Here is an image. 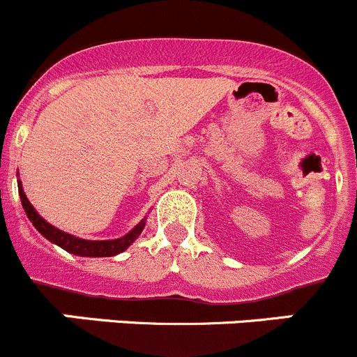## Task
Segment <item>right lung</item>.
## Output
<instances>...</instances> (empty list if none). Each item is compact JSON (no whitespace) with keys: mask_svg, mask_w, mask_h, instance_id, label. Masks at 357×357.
Returning <instances> with one entry per match:
<instances>
[{"mask_svg":"<svg viewBox=\"0 0 357 357\" xmlns=\"http://www.w3.org/2000/svg\"><path fill=\"white\" fill-rule=\"evenodd\" d=\"M19 183V196L20 201H22V208L26 211L27 218L33 222L34 227L43 234V238H47L48 241L54 243V245L60 246L66 252L73 253V255L77 257H114L118 253L125 252L133 241L140 236V232L146 227V217L128 232V234L121 236L118 239H104V241H90V239H81L76 238V236L69 234V232H63L60 229L55 227V225L48 224L43 217L36 211V208L31 204V201L27 199L26 192L22 189V182L17 180Z\"/></svg>","mask_w":357,"mask_h":357,"instance_id":"add662e5","label":"right lung"}]
</instances>
